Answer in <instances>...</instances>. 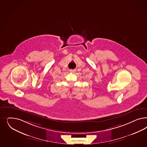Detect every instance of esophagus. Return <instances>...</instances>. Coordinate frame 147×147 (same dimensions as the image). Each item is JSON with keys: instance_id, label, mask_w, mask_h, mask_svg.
<instances>
[{"instance_id": "34e87169", "label": "esophagus", "mask_w": 147, "mask_h": 147, "mask_svg": "<svg viewBox=\"0 0 147 147\" xmlns=\"http://www.w3.org/2000/svg\"><path fill=\"white\" fill-rule=\"evenodd\" d=\"M70 72H76V70H73V69H71V70H70Z\"/></svg>"}]
</instances>
